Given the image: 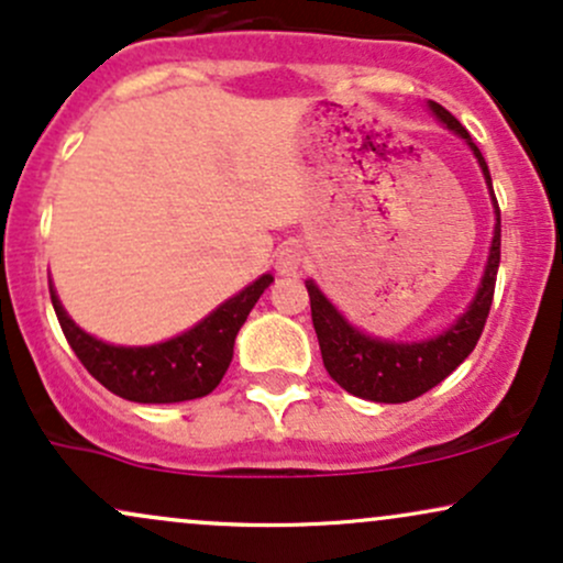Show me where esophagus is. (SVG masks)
<instances>
[{"label": "esophagus", "instance_id": "obj_1", "mask_svg": "<svg viewBox=\"0 0 563 563\" xmlns=\"http://www.w3.org/2000/svg\"><path fill=\"white\" fill-rule=\"evenodd\" d=\"M275 269L280 275H296L301 269V251L296 249V245H286V249H280V254H277L275 260Z\"/></svg>", "mask_w": 563, "mask_h": 563}]
</instances>
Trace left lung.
Masks as SVG:
<instances>
[{"instance_id":"left-lung-1","label":"left lung","mask_w":563,"mask_h":563,"mask_svg":"<svg viewBox=\"0 0 563 563\" xmlns=\"http://www.w3.org/2000/svg\"><path fill=\"white\" fill-rule=\"evenodd\" d=\"M429 106L442 124H448V129L457 132L468 142L476 161H479L484 179H487L489 190H493L487 161H484L476 142L468 137L466 126L448 108L439 106V102H429ZM493 200L497 224L479 294L471 301L468 312L442 335H437V339L418 341V344H394V341L371 339V335L360 333L357 328L349 325L339 314V309L320 294V288L312 280H307L309 307H312V322L320 341L322 365H325V371L331 373V378L341 389L354 394V397L371 399V402H410V399L421 397V394L434 389L437 384H442L474 352L476 341H479L484 331V322H487L489 307H493L497 267H500V206H497L495 192Z\"/></svg>"}]
</instances>
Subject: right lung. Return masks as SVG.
Returning <instances> with one entry per match:
<instances>
[{"label": "right lung", "mask_w": 563, "mask_h": 563, "mask_svg": "<svg viewBox=\"0 0 563 563\" xmlns=\"http://www.w3.org/2000/svg\"><path fill=\"white\" fill-rule=\"evenodd\" d=\"M269 283L273 275H262L196 328L153 346H113L97 341L74 325L57 301L53 286H49V299L70 349L89 376L129 402L166 405L206 397L217 389L230 367L235 335Z\"/></svg>", "instance_id": "obj_1"}]
</instances>
